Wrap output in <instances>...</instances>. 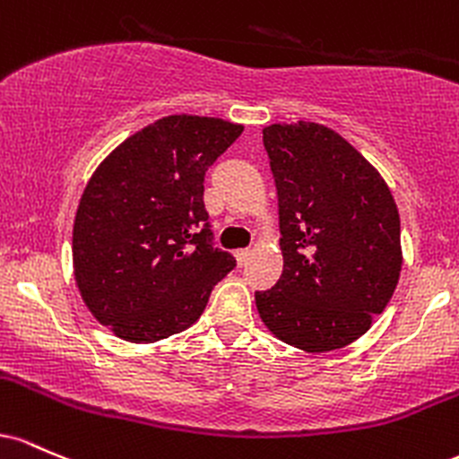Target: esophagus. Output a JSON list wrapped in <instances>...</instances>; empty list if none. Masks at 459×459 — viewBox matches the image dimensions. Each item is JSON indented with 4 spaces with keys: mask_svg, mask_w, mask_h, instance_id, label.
I'll return each mask as SVG.
<instances>
[{
    "mask_svg": "<svg viewBox=\"0 0 459 459\" xmlns=\"http://www.w3.org/2000/svg\"><path fill=\"white\" fill-rule=\"evenodd\" d=\"M234 255H236V262H238V266H245L247 262H249L251 251L249 249H238Z\"/></svg>",
    "mask_w": 459,
    "mask_h": 459,
    "instance_id": "1",
    "label": "esophagus"
}]
</instances>
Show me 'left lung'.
Masks as SVG:
<instances>
[{
  "label": "left lung",
  "instance_id": "left-lung-1",
  "mask_svg": "<svg viewBox=\"0 0 459 459\" xmlns=\"http://www.w3.org/2000/svg\"><path fill=\"white\" fill-rule=\"evenodd\" d=\"M280 202L284 271L255 292L262 323L306 353L368 332L399 284V210L388 184L351 143L321 123L262 130Z\"/></svg>",
  "mask_w": 459,
  "mask_h": 459
}]
</instances>
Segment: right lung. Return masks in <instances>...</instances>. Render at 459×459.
I'll return each instance as SVG.
<instances>
[{"label":"right lung","mask_w":459,"mask_h":459,"mask_svg":"<svg viewBox=\"0 0 459 459\" xmlns=\"http://www.w3.org/2000/svg\"><path fill=\"white\" fill-rule=\"evenodd\" d=\"M240 134L225 118L162 117L91 175L75 212L74 275L92 316L121 341L188 329L236 266L210 243L204 182Z\"/></svg>","instance_id":"right-lung-1"}]
</instances>
